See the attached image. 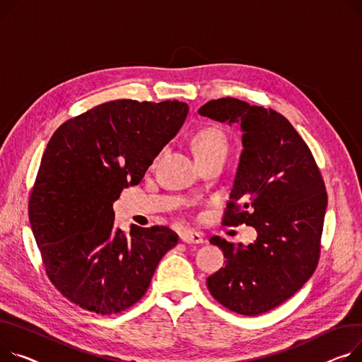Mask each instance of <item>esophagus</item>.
I'll return each instance as SVG.
<instances>
[{
	"label": "esophagus",
	"instance_id": "esophagus-1",
	"mask_svg": "<svg viewBox=\"0 0 362 362\" xmlns=\"http://www.w3.org/2000/svg\"><path fill=\"white\" fill-rule=\"evenodd\" d=\"M182 242L187 243V245H201L204 243V235L199 231H192V230H185L180 234Z\"/></svg>",
	"mask_w": 362,
	"mask_h": 362
}]
</instances>
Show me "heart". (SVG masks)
Here are the masks:
<instances>
[{"mask_svg": "<svg viewBox=\"0 0 362 362\" xmlns=\"http://www.w3.org/2000/svg\"><path fill=\"white\" fill-rule=\"evenodd\" d=\"M227 136L218 127H205L192 136V150H194L197 160H204L218 153H227Z\"/></svg>", "mask_w": 362, "mask_h": 362, "instance_id": "heart-1", "label": "heart"}]
</instances>
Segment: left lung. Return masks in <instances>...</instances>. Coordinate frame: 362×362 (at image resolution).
<instances>
[{
	"instance_id": "8db88e82",
	"label": "left lung",
	"mask_w": 362,
	"mask_h": 362,
	"mask_svg": "<svg viewBox=\"0 0 362 362\" xmlns=\"http://www.w3.org/2000/svg\"><path fill=\"white\" fill-rule=\"evenodd\" d=\"M198 113L240 127L243 151L223 224L257 231L247 246L211 237L227 260L208 276V290L228 310L257 316L293 297L315 272L326 187L307 144L278 112L224 98Z\"/></svg>"
}]
</instances>
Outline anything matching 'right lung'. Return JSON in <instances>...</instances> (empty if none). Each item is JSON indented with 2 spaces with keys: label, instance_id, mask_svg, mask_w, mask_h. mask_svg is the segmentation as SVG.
<instances>
[{
  "label": "right lung",
  "instance_id": "add662e5",
  "mask_svg": "<svg viewBox=\"0 0 362 362\" xmlns=\"http://www.w3.org/2000/svg\"><path fill=\"white\" fill-rule=\"evenodd\" d=\"M187 112L177 100H113L66 120L47 142L29 220L47 276L81 308L109 316L134 305L177 245L163 226H131L125 235L113 202L142 180Z\"/></svg>",
  "mask_w": 362,
  "mask_h": 362
}]
</instances>
